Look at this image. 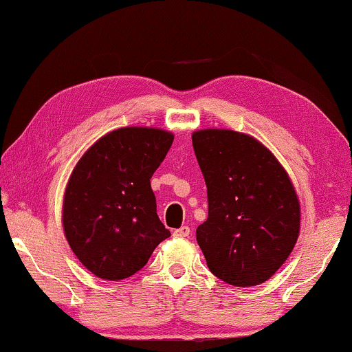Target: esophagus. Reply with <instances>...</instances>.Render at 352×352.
<instances>
[{
	"instance_id": "obj_1",
	"label": "esophagus",
	"mask_w": 352,
	"mask_h": 352,
	"mask_svg": "<svg viewBox=\"0 0 352 352\" xmlns=\"http://www.w3.org/2000/svg\"><path fill=\"white\" fill-rule=\"evenodd\" d=\"M173 235H175V237H179V239L188 237V235H190V228H188V226H182L180 229L173 230Z\"/></svg>"
}]
</instances>
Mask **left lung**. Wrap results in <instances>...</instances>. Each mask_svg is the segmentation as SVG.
<instances>
[{
  "label": "left lung",
  "instance_id": "left-lung-1",
  "mask_svg": "<svg viewBox=\"0 0 352 352\" xmlns=\"http://www.w3.org/2000/svg\"><path fill=\"white\" fill-rule=\"evenodd\" d=\"M191 140L208 188V219L197 229L208 268L232 286L265 283L284 265L299 237L294 185L255 138L199 130Z\"/></svg>",
  "mask_w": 352,
  "mask_h": 352
}]
</instances>
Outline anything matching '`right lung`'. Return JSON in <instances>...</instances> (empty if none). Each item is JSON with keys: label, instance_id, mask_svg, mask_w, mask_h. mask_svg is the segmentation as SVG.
I'll return each mask as SVG.
<instances>
[{"label": "right lung", "instance_id": "add662e5", "mask_svg": "<svg viewBox=\"0 0 352 352\" xmlns=\"http://www.w3.org/2000/svg\"><path fill=\"white\" fill-rule=\"evenodd\" d=\"M172 143V133L157 128H118L74 167L65 190L63 229L71 250L97 278H130L170 237L155 212L151 177Z\"/></svg>", "mask_w": 352, "mask_h": 352}]
</instances>
